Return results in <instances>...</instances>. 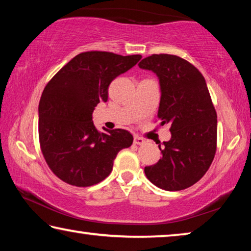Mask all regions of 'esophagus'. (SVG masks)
Wrapping results in <instances>:
<instances>
[{"label":"esophagus","mask_w":251,"mask_h":251,"mask_svg":"<svg viewBox=\"0 0 251 251\" xmlns=\"http://www.w3.org/2000/svg\"><path fill=\"white\" fill-rule=\"evenodd\" d=\"M145 143L146 142L142 137H138V136H135L134 137V144H136V145H144Z\"/></svg>","instance_id":"esophagus-1"}]
</instances>
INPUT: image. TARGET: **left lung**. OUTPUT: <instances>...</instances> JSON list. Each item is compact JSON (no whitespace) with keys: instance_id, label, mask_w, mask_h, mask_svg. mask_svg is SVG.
<instances>
[{"instance_id":"8db88e82","label":"left lung","mask_w":251,"mask_h":251,"mask_svg":"<svg viewBox=\"0 0 251 251\" xmlns=\"http://www.w3.org/2000/svg\"><path fill=\"white\" fill-rule=\"evenodd\" d=\"M138 66L157 75L160 86V125H171L161 158L145 175L168 192L186 189L205 175L217 147V114L206 80L196 67L176 55L152 54Z\"/></svg>"}]
</instances>
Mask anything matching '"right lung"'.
Wrapping results in <instances>:
<instances>
[{"label":"right lung","instance_id":"1","mask_svg":"<svg viewBox=\"0 0 251 251\" xmlns=\"http://www.w3.org/2000/svg\"><path fill=\"white\" fill-rule=\"evenodd\" d=\"M141 58L99 50L80 53L46 85L39 105L40 145L59 179L77 187L99 184L112 172L118 151L133 144L128 130H97L93 112L100 101H107L112 80Z\"/></svg>","mask_w":251,"mask_h":251}]
</instances>
